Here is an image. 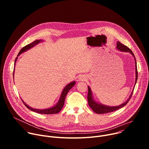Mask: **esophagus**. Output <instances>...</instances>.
I'll list each match as a JSON object with an SVG mask.
<instances>
[{
    "mask_svg": "<svg viewBox=\"0 0 149 149\" xmlns=\"http://www.w3.org/2000/svg\"><path fill=\"white\" fill-rule=\"evenodd\" d=\"M78 79L79 81H86L87 79V77L86 76H84V75H80L78 77Z\"/></svg>",
    "mask_w": 149,
    "mask_h": 149,
    "instance_id": "34e87169",
    "label": "esophagus"
}]
</instances>
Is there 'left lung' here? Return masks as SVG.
<instances>
[{"label":"left lung","mask_w":149,"mask_h":149,"mask_svg":"<svg viewBox=\"0 0 149 149\" xmlns=\"http://www.w3.org/2000/svg\"><path fill=\"white\" fill-rule=\"evenodd\" d=\"M116 49L120 51L121 52H129L130 54L132 55L133 56L134 61H135V69H136V80H135V84L134 86V88L133 89V91L131 93V94L129 96V98L125 101V102H123V104L117 105V106H109V105H106L102 104H101L97 101H96L93 97V94L92 92V90L91 88L88 86V96H87V99H88V105L91 108V109L94 111L97 114H105V113H109L111 112L115 111L116 110H118L120 109L121 108L124 107V106L128 103L129 100H130L132 95L133 93V90L134 89V87L136 86V84L137 81V77H138V73H137V63H136V60L135 58V56L133 53V52L126 46L124 45L121 43H120V42H117V47Z\"/></svg>","instance_id":"left-lung-1"}]
</instances>
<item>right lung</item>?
I'll list each match as a JSON object with an SVG mask.
<instances>
[{
    "label": "right lung",
    "mask_w": 149,
    "mask_h": 149,
    "mask_svg": "<svg viewBox=\"0 0 149 149\" xmlns=\"http://www.w3.org/2000/svg\"><path fill=\"white\" fill-rule=\"evenodd\" d=\"M44 41L45 40H44L43 39H39V40L37 39V40L33 41V42H32V43L27 45L26 46L24 47L23 48L21 49V50L20 51V52H19V54L17 55V56H19L21 54H22V53L27 51L28 50L31 49L32 48L34 47L35 46H36L38 44H39L40 42H44ZM17 56L16 57V58L15 59L14 66H15L16 62V61L17 59V58H18ZM14 70H15V69H14ZM13 75L14 77V71H13ZM75 81H73L70 82L69 84H68L67 86L64 87V88L63 89V90H62V93L61 94V96L59 97V99L58 101L57 102V103L56 104H55L54 106H52V107L48 108V109H37L32 108V107H30V106H29L28 104H26L22 100V98H21V100H22V102L25 105L26 107L28 109H29L30 110H31V111H32L33 112H35V113H39V114H56V113H58L61 110V109H62L63 105H64L65 99V97L67 96V94H68L69 91L75 86Z\"/></svg>",
    "instance_id": "right-lung-1"
}]
</instances>
